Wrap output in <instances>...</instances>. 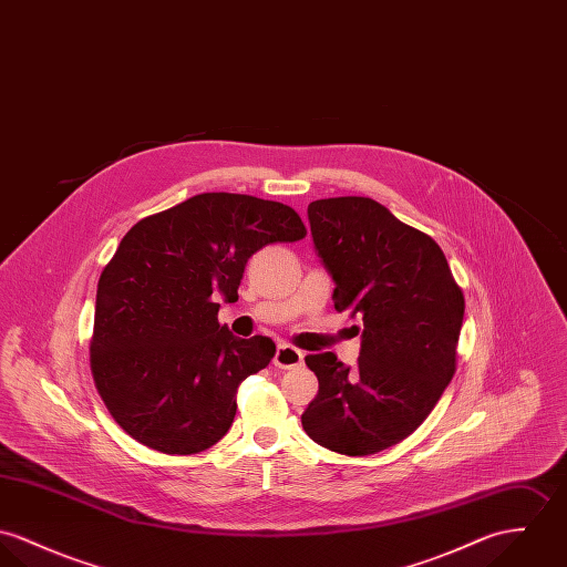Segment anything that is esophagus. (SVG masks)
<instances>
[{"mask_svg": "<svg viewBox=\"0 0 567 567\" xmlns=\"http://www.w3.org/2000/svg\"><path fill=\"white\" fill-rule=\"evenodd\" d=\"M305 363V352L289 346V343H280L278 350H276V357H274V365L280 368V370H293V368H300Z\"/></svg>", "mask_w": 567, "mask_h": 567, "instance_id": "esophagus-1", "label": "esophagus"}]
</instances>
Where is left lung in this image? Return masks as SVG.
Segmentation results:
<instances>
[{
  "label": "left lung",
  "instance_id": "left-lung-1",
  "mask_svg": "<svg viewBox=\"0 0 567 567\" xmlns=\"http://www.w3.org/2000/svg\"><path fill=\"white\" fill-rule=\"evenodd\" d=\"M309 224L334 309L361 321V352L354 368L332 352L305 359L319 391L302 426L332 452L377 454L409 437L454 377L463 291L440 246L372 197L315 199Z\"/></svg>",
  "mask_w": 567,
  "mask_h": 567
}]
</instances>
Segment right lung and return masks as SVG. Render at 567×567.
Instances as JSON below:
<instances>
[{"label":"right lung","instance_id":"right-lung-1","mask_svg":"<svg viewBox=\"0 0 567 567\" xmlns=\"http://www.w3.org/2000/svg\"><path fill=\"white\" fill-rule=\"evenodd\" d=\"M305 235L291 206L239 193L193 195L127 230L97 282L91 370L132 440L195 454L228 433L237 386L276 346L235 337L217 321V300H239L254 252Z\"/></svg>","mask_w":567,"mask_h":567}]
</instances>
